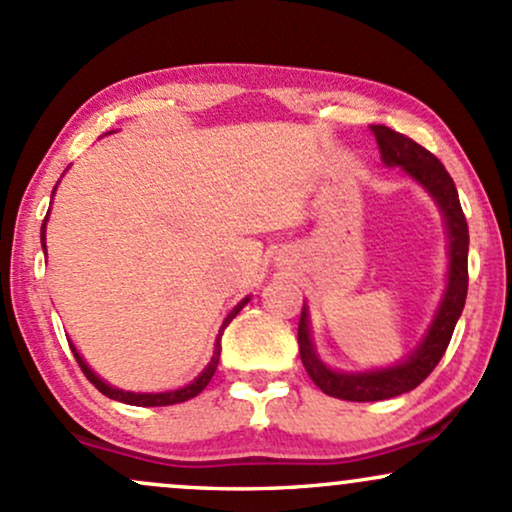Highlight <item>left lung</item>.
Listing matches in <instances>:
<instances>
[{"label": "left lung", "mask_w": 512, "mask_h": 512, "mask_svg": "<svg viewBox=\"0 0 512 512\" xmlns=\"http://www.w3.org/2000/svg\"><path fill=\"white\" fill-rule=\"evenodd\" d=\"M375 139H378L380 156L387 166H402L414 180L436 197L445 214L450 236V276L448 289H445L443 303H440L436 320H433L431 330H428L424 344L411 354L407 361L399 363L395 368L373 370V373H334L320 361L310 342L308 330V315L305 310L298 322V349H301V361L308 370L310 380L320 387L325 395L346 399V402H380V399H390L404 392L419 387L438 361L443 358L448 349L452 332H455L457 320H460L464 298H467V250H469V228L464 219L460 197H457V187L452 182L450 173L445 170L443 163L438 161L431 151L416 144L407 134H399L395 129L385 125H373Z\"/></svg>", "instance_id": "obj_1"}]
</instances>
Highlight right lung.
I'll return each mask as SVG.
<instances>
[{"instance_id": "obj_1", "label": "right lung", "mask_w": 512, "mask_h": 512, "mask_svg": "<svg viewBox=\"0 0 512 512\" xmlns=\"http://www.w3.org/2000/svg\"><path fill=\"white\" fill-rule=\"evenodd\" d=\"M40 240H43V250H45V221H43V228H40ZM248 303V298H245L243 303L240 305H236V308L231 310V315L226 317V320H223V325H221V332H219V339H216V346H214V356H211V361H209V366L202 370V375H199V378L195 380V383H190L187 387H182V390H175V392H158V395H142V392H137V395H134V392H125V390H115V387H110V385H105L101 378H98L96 373H93L91 368L86 366L84 361H81V356L76 354V349L72 346V351H74V358H76V363H79L81 366V370H84V375L88 380H91L93 383V387H96V390H101L105 397H110V399H117V402H125V404H134V407H168V404H178V402H187V399H192V397H197L199 392L204 390V387L209 385V380L214 378V373H216V366H219V356H221V334H223V330H226L228 325H231V320L233 317H236L240 310H243V305Z\"/></svg>"}]
</instances>
